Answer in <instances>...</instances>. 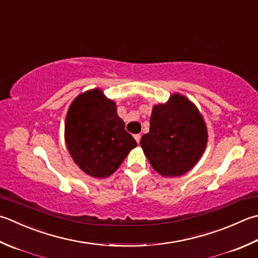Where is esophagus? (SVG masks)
<instances>
[{
	"instance_id": "esophagus-1",
	"label": "esophagus",
	"mask_w": 258,
	"mask_h": 258,
	"mask_svg": "<svg viewBox=\"0 0 258 258\" xmlns=\"http://www.w3.org/2000/svg\"><path fill=\"white\" fill-rule=\"evenodd\" d=\"M134 139L136 140V142L140 143V141H141V134H135V135H134Z\"/></svg>"
}]
</instances>
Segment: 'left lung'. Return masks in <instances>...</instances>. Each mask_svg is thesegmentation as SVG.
I'll return each mask as SVG.
<instances>
[{
  "label": "left lung",
  "mask_w": 258,
  "mask_h": 258,
  "mask_svg": "<svg viewBox=\"0 0 258 258\" xmlns=\"http://www.w3.org/2000/svg\"><path fill=\"white\" fill-rule=\"evenodd\" d=\"M208 140L207 128L196 106L174 94L166 104L153 107L150 132L141 146L156 172L179 176L188 172L203 155Z\"/></svg>",
  "instance_id": "8db88e82"
}]
</instances>
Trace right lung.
Wrapping results in <instances>:
<instances>
[{"label":"right lung","mask_w":258,"mask_h":258,"mask_svg":"<svg viewBox=\"0 0 258 258\" xmlns=\"http://www.w3.org/2000/svg\"><path fill=\"white\" fill-rule=\"evenodd\" d=\"M64 139L75 163L95 178L114 173L138 145L116 113V104L99 89L79 95L70 105Z\"/></svg>","instance_id":"1"}]
</instances>
